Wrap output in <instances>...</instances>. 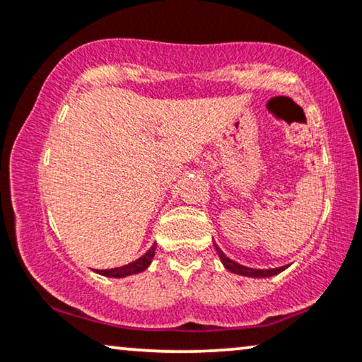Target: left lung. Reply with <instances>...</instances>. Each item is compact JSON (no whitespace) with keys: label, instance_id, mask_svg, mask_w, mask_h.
Segmentation results:
<instances>
[{"label":"left lung","instance_id":"left-lung-1","mask_svg":"<svg viewBox=\"0 0 362 362\" xmlns=\"http://www.w3.org/2000/svg\"><path fill=\"white\" fill-rule=\"evenodd\" d=\"M216 246V244H214ZM216 251H218L219 257H221L223 264L226 266V269L231 271V273H236V274H241V276H250V278H267V276H274L281 273V271L286 269V266L283 267H276V269H251V267H246V266H241L238 264V262H234L233 259H229V257L224 255V252L219 250L218 246H216Z\"/></svg>","mask_w":362,"mask_h":362}]
</instances>
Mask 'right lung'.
<instances>
[{
    "mask_svg": "<svg viewBox=\"0 0 362 362\" xmlns=\"http://www.w3.org/2000/svg\"><path fill=\"white\" fill-rule=\"evenodd\" d=\"M154 250H156V244H153V246L148 250V252H144L139 259L129 262V264L115 267V269H98L96 273H100L103 276H110V278H124V276L141 273V271L146 269L149 262H151V259L154 257Z\"/></svg>",
    "mask_w": 362,
    "mask_h": 362,
    "instance_id": "right-lung-1",
    "label": "right lung"
}]
</instances>
